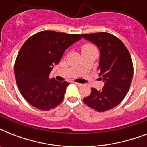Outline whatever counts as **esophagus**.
I'll return each instance as SVG.
<instances>
[{
  "mask_svg": "<svg viewBox=\"0 0 147 147\" xmlns=\"http://www.w3.org/2000/svg\"><path fill=\"white\" fill-rule=\"evenodd\" d=\"M73 83L75 84V85H77V86H79V87H80V86H82V84H81V83H78V82H73Z\"/></svg>",
  "mask_w": 147,
  "mask_h": 147,
  "instance_id": "esophagus-1",
  "label": "esophagus"
}]
</instances>
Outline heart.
<instances>
[{"instance_id": "1", "label": "heart", "mask_w": 147, "mask_h": 147, "mask_svg": "<svg viewBox=\"0 0 147 147\" xmlns=\"http://www.w3.org/2000/svg\"><path fill=\"white\" fill-rule=\"evenodd\" d=\"M95 49L94 46H92V44H85L82 47V50H87V49Z\"/></svg>"}]
</instances>
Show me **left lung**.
Instances as JSON below:
<instances>
[{
  "mask_svg": "<svg viewBox=\"0 0 147 147\" xmlns=\"http://www.w3.org/2000/svg\"><path fill=\"white\" fill-rule=\"evenodd\" d=\"M82 36L99 48L98 70L99 78L105 82L100 91L92 88L83 101L97 111H106L117 106L130 89L134 74L132 59L123 42L111 33L100 32Z\"/></svg>",
  "mask_w": 147,
  "mask_h": 147,
  "instance_id": "1",
  "label": "left lung"
}]
</instances>
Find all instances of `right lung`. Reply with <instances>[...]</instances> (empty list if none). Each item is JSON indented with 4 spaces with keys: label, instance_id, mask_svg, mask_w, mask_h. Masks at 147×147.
Returning a JSON list of instances; mask_svg holds the SVG:
<instances>
[{
    "label": "right lung",
    "instance_id": "right-lung-1",
    "mask_svg": "<svg viewBox=\"0 0 147 147\" xmlns=\"http://www.w3.org/2000/svg\"><path fill=\"white\" fill-rule=\"evenodd\" d=\"M81 39L79 34L46 30L24 42L15 61L14 73L17 87L29 104L49 111L63 100L69 83L50 78L49 74L65 50Z\"/></svg>",
    "mask_w": 147,
    "mask_h": 147
}]
</instances>
